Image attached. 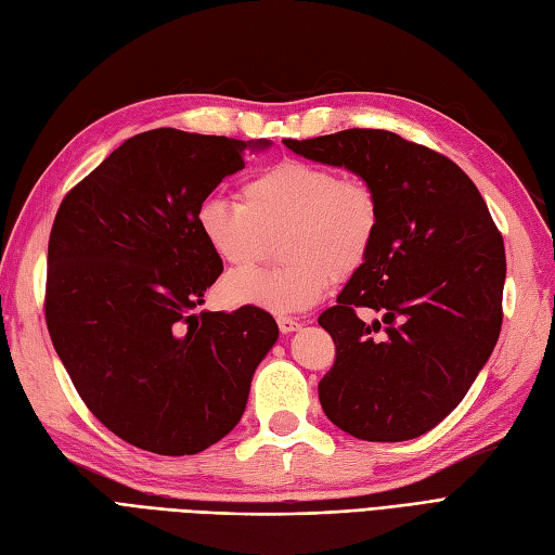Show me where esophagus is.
<instances>
[{
	"instance_id": "esophagus-1",
	"label": "esophagus",
	"mask_w": 555,
	"mask_h": 555,
	"mask_svg": "<svg viewBox=\"0 0 555 555\" xmlns=\"http://www.w3.org/2000/svg\"><path fill=\"white\" fill-rule=\"evenodd\" d=\"M278 326H280L282 334H292V332H296L298 326H301V322L294 320V318H278Z\"/></svg>"
}]
</instances>
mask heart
I'll return each mask as SVG.
<instances>
[{
	"mask_svg": "<svg viewBox=\"0 0 555 555\" xmlns=\"http://www.w3.org/2000/svg\"><path fill=\"white\" fill-rule=\"evenodd\" d=\"M243 205L209 196L196 209L207 249L231 268H249L282 237L284 266L237 271L221 284L227 301L278 314L306 310L362 268L376 245L380 205L357 177L306 160H282L254 175L241 191Z\"/></svg>",
	"mask_w": 555,
	"mask_h": 555,
	"instance_id": "heart-1",
	"label": "heart"
}]
</instances>
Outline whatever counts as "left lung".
I'll use <instances>...</instances> for the list:
<instances>
[{"label":"left lung","instance_id":"obj_1","mask_svg":"<svg viewBox=\"0 0 555 555\" xmlns=\"http://www.w3.org/2000/svg\"><path fill=\"white\" fill-rule=\"evenodd\" d=\"M284 146L354 172L380 205L369 261L318 320L336 343L320 380L322 409L364 441L423 437L467 395L500 338L506 257L488 205L451 158L389 130ZM357 307L384 314L380 337Z\"/></svg>","mask_w":555,"mask_h":555}]
</instances>
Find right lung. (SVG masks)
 Returning a JSON list of instances; mask_svg holds the SVG:
<instances>
[{
	"label": "right lung",
	"instance_id": "add662e5",
	"mask_svg": "<svg viewBox=\"0 0 555 555\" xmlns=\"http://www.w3.org/2000/svg\"><path fill=\"white\" fill-rule=\"evenodd\" d=\"M271 140L175 128L140 132L60 205L47 324L79 397L116 437L196 455L241 423L251 376L280 336L261 308L209 312L223 263L196 209Z\"/></svg>",
	"mask_w": 555,
	"mask_h": 555
}]
</instances>
